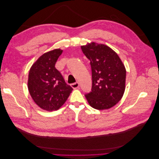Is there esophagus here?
Instances as JSON below:
<instances>
[{
  "label": "esophagus",
  "instance_id": "34e87169",
  "mask_svg": "<svg viewBox=\"0 0 159 159\" xmlns=\"http://www.w3.org/2000/svg\"><path fill=\"white\" fill-rule=\"evenodd\" d=\"M80 86V84L78 82H76V83H74V84H71V87L73 88V89H77Z\"/></svg>",
  "mask_w": 159,
  "mask_h": 159
}]
</instances>
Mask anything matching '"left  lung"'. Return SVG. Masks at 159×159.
<instances>
[{"label": "left lung", "mask_w": 159, "mask_h": 159, "mask_svg": "<svg viewBox=\"0 0 159 159\" xmlns=\"http://www.w3.org/2000/svg\"><path fill=\"white\" fill-rule=\"evenodd\" d=\"M90 60L92 88L85 96L91 107L108 109L121 99L125 89L126 69L121 60L109 46L92 42L81 46Z\"/></svg>", "instance_id": "obj_1"}]
</instances>
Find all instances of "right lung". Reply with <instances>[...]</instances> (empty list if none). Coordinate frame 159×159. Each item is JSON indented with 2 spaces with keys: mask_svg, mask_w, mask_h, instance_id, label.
I'll use <instances>...</instances> for the list:
<instances>
[{
  "mask_svg": "<svg viewBox=\"0 0 159 159\" xmlns=\"http://www.w3.org/2000/svg\"><path fill=\"white\" fill-rule=\"evenodd\" d=\"M62 52L58 48L44 53L32 64L28 74L30 96L38 107L48 111L59 109L73 90L55 68Z\"/></svg>",
  "mask_w": 159,
  "mask_h": 159,
  "instance_id": "1",
  "label": "right lung"
}]
</instances>
